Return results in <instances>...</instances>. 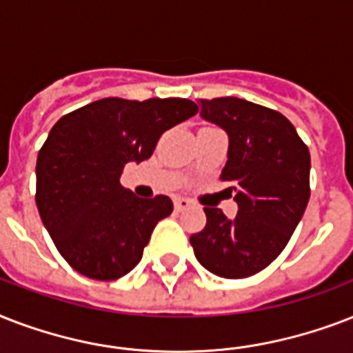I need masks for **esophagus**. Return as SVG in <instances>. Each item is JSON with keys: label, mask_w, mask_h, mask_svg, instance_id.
Segmentation results:
<instances>
[{"label": "esophagus", "mask_w": 353, "mask_h": 353, "mask_svg": "<svg viewBox=\"0 0 353 353\" xmlns=\"http://www.w3.org/2000/svg\"><path fill=\"white\" fill-rule=\"evenodd\" d=\"M190 205H192V201H190V199H185V198L174 199V207H176L177 212H181V210H187Z\"/></svg>", "instance_id": "1"}]
</instances>
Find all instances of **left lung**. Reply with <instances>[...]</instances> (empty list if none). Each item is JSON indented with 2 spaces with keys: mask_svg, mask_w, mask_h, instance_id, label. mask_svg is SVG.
<instances>
[{
  "mask_svg": "<svg viewBox=\"0 0 353 353\" xmlns=\"http://www.w3.org/2000/svg\"><path fill=\"white\" fill-rule=\"evenodd\" d=\"M201 117L229 135L220 179L231 183L238 214L229 220L207 207V225L190 243L210 273L247 279L284 251L306 210L310 150L282 113L243 99H201Z\"/></svg>",
  "mask_w": 353,
  "mask_h": 353,
  "instance_id": "8db88e82",
  "label": "left lung"
}]
</instances>
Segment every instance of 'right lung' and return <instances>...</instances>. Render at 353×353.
Wrapping results in <instances>:
<instances>
[{
    "label": "right lung",
    "instance_id": "add662e5",
    "mask_svg": "<svg viewBox=\"0 0 353 353\" xmlns=\"http://www.w3.org/2000/svg\"><path fill=\"white\" fill-rule=\"evenodd\" d=\"M198 113L188 99H101L63 115L36 161V207L58 252L80 274L117 280L143 258L172 199L121 185L126 163L154 154L166 130Z\"/></svg>",
    "mask_w": 353,
    "mask_h": 353
}]
</instances>
